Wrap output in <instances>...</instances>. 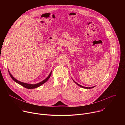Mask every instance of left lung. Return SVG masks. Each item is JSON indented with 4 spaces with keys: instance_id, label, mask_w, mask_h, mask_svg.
<instances>
[{
    "instance_id": "left-lung-1",
    "label": "left lung",
    "mask_w": 125,
    "mask_h": 125,
    "mask_svg": "<svg viewBox=\"0 0 125 125\" xmlns=\"http://www.w3.org/2000/svg\"><path fill=\"white\" fill-rule=\"evenodd\" d=\"M72 80H73V79H72ZM73 81H74V82L75 83H76L78 85H79V86H80V87H83V88H94V87H95V86H93V87H85V86H82V85H80V84H78L77 83H76L74 80H73Z\"/></svg>"
}]
</instances>
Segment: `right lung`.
I'll list each match as a JSON object with an SVG mask.
<instances>
[{"mask_svg": "<svg viewBox=\"0 0 125 125\" xmlns=\"http://www.w3.org/2000/svg\"><path fill=\"white\" fill-rule=\"evenodd\" d=\"M8 71L9 74V75H10L11 78L12 79V80H13L14 82H15L16 83H19V84L21 85L22 86H24V87H25V88H28V89L35 88L38 87H39L40 86L42 85V84H43V83H44L45 82H46L48 81V79H49V78L50 77L51 75V73H52V71H51V72H50V74H49V75L48 76V77H47L45 79H44L43 81L41 82L40 83H35V84H30V83H23V82H20V81H18V80H17V79H16L11 74V73H10V71H9L8 69Z\"/></svg>", "mask_w": 125, "mask_h": 125, "instance_id": "add662e5", "label": "right lung"}]
</instances>
